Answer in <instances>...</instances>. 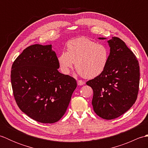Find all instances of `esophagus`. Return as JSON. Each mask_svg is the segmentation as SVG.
Listing matches in <instances>:
<instances>
[{
	"label": "esophagus",
	"mask_w": 148,
	"mask_h": 148,
	"mask_svg": "<svg viewBox=\"0 0 148 148\" xmlns=\"http://www.w3.org/2000/svg\"><path fill=\"white\" fill-rule=\"evenodd\" d=\"M84 84V81H81V80H78V81H77V84H78V85H79V86L83 85Z\"/></svg>",
	"instance_id": "obj_1"
}]
</instances>
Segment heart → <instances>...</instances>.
Instances as JSON below:
<instances>
[{
  "label": "heart",
  "mask_w": 148,
  "mask_h": 148,
  "mask_svg": "<svg viewBox=\"0 0 148 148\" xmlns=\"http://www.w3.org/2000/svg\"><path fill=\"white\" fill-rule=\"evenodd\" d=\"M109 55V49L107 46L80 37L68 42L67 52H62L58 61L64 74L70 73L76 63L78 74L86 79H93L106 70Z\"/></svg>",
  "instance_id": "obj_1"
}]
</instances>
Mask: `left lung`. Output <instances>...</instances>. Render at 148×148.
<instances>
[{
    "mask_svg": "<svg viewBox=\"0 0 148 148\" xmlns=\"http://www.w3.org/2000/svg\"><path fill=\"white\" fill-rule=\"evenodd\" d=\"M108 42L110 55L106 70L86 84L93 91L94 111L103 119H112L126 112L136 102L140 71L136 56L121 39L112 37Z\"/></svg>",
    "mask_w": 148,
    "mask_h": 148,
    "instance_id": "8db88e82",
    "label": "left lung"
}]
</instances>
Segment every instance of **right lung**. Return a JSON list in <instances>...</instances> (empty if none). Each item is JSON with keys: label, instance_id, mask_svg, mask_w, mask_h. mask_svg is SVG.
Masks as SVG:
<instances>
[{"label": "right lung", "instance_id": "1", "mask_svg": "<svg viewBox=\"0 0 148 148\" xmlns=\"http://www.w3.org/2000/svg\"><path fill=\"white\" fill-rule=\"evenodd\" d=\"M51 45L27 47L12 64L13 95L19 108L42 123H53L64 115L77 87L76 79L59 72Z\"/></svg>", "mask_w": 148, "mask_h": 148}]
</instances>
